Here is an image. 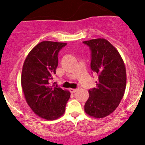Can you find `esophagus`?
<instances>
[{
    "mask_svg": "<svg viewBox=\"0 0 145 145\" xmlns=\"http://www.w3.org/2000/svg\"><path fill=\"white\" fill-rule=\"evenodd\" d=\"M69 91L71 93H75L76 91H78V89H69Z\"/></svg>",
    "mask_w": 145,
    "mask_h": 145,
    "instance_id": "esophagus-1",
    "label": "esophagus"
}]
</instances>
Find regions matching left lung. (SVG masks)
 <instances>
[{"instance_id":"8db88e82","label":"left lung","mask_w":145,"mask_h":145,"mask_svg":"<svg viewBox=\"0 0 145 145\" xmlns=\"http://www.w3.org/2000/svg\"><path fill=\"white\" fill-rule=\"evenodd\" d=\"M83 43L91 50V69L98 75L97 86L89 90L84 111L96 119L104 118L117 109L124 96L127 84L125 66L117 48L105 39Z\"/></svg>"}]
</instances>
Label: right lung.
Listing matches in <instances>:
<instances>
[{
  "mask_svg": "<svg viewBox=\"0 0 145 145\" xmlns=\"http://www.w3.org/2000/svg\"><path fill=\"white\" fill-rule=\"evenodd\" d=\"M66 43L42 41L33 47L23 65L21 86L25 101L36 114L46 120H54L65 112L70 92L51 86L56 74L58 54Z\"/></svg>",
  "mask_w": 145,
  "mask_h": 145,
  "instance_id": "1",
  "label": "right lung"
}]
</instances>
